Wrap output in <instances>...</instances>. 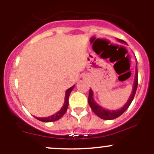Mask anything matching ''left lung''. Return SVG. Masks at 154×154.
Listing matches in <instances>:
<instances>
[{
	"instance_id": "left-lung-1",
	"label": "left lung",
	"mask_w": 154,
	"mask_h": 154,
	"mask_svg": "<svg viewBox=\"0 0 154 154\" xmlns=\"http://www.w3.org/2000/svg\"><path fill=\"white\" fill-rule=\"evenodd\" d=\"M117 40L118 41L121 42V43H125V42L122 40H119V39H117ZM137 84H138V80H137V68H136L135 78V81H134L133 88H132L131 95H130L128 102L125 104V106H124L122 108H121V109H118V110H113V111L108 110V109H103V107L100 106L99 105H98V103H97L96 102H95L94 99H93V93L91 89H90L89 95H88V103H89V106H91V109L93 110V112H94L97 116H99L100 118H101V119H105V120H111V119H116V118L119 117V116H121L122 114L123 113L128 109V107L130 106V105L131 104L132 100H133L134 97H135L136 91H137Z\"/></svg>"
}]
</instances>
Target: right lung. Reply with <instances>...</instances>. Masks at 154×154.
<instances>
[{"label": "right lung", "mask_w": 154, "mask_h": 154, "mask_svg": "<svg viewBox=\"0 0 154 154\" xmlns=\"http://www.w3.org/2000/svg\"><path fill=\"white\" fill-rule=\"evenodd\" d=\"M75 88V85H73L72 87L70 88H69L68 90H66V94H65V101L64 103H63V106L62 108L61 109V110L59 111H58L57 113L54 114V115L48 116V117H37V116H35L37 119L40 120V121L43 122H55L56 120H59V119H61L62 116L64 115V114L66 113V111L67 110V108H68L69 106V97L70 93L72 91V90L74 89Z\"/></svg>", "instance_id": "obj_1"}]
</instances>
